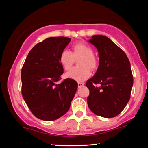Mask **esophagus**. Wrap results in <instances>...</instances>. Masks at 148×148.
<instances>
[{
    "instance_id": "obj_1",
    "label": "esophagus",
    "mask_w": 148,
    "mask_h": 148,
    "mask_svg": "<svg viewBox=\"0 0 148 148\" xmlns=\"http://www.w3.org/2000/svg\"><path fill=\"white\" fill-rule=\"evenodd\" d=\"M83 86H84V83H81V82L78 83V86L79 87H82Z\"/></svg>"
}]
</instances>
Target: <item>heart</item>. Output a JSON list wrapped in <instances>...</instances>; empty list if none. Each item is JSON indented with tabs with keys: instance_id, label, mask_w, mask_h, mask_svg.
<instances>
[{
	"instance_id": "b5f03b06",
	"label": "heart",
	"mask_w": 148,
	"mask_h": 148,
	"mask_svg": "<svg viewBox=\"0 0 148 148\" xmlns=\"http://www.w3.org/2000/svg\"><path fill=\"white\" fill-rule=\"evenodd\" d=\"M80 58L77 62L79 66L72 68L66 74V77L72 80L82 82L90 77L91 71L97 69L98 60L93 55V50L85 43H77L72 46V51L63 50L59 56V62L65 70L72 66L74 60Z\"/></svg>"
}]
</instances>
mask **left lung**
<instances>
[{
	"mask_svg": "<svg viewBox=\"0 0 148 148\" xmlns=\"http://www.w3.org/2000/svg\"><path fill=\"white\" fill-rule=\"evenodd\" d=\"M88 41L98 49L100 60L96 73L86 84L90 90L88 105L98 116L114 117L131 98L134 78L129 60L108 37L95 35Z\"/></svg>",
	"mask_w": 148,
	"mask_h": 148,
	"instance_id": "8db88e82",
	"label": "left lung"
}]
</instances>
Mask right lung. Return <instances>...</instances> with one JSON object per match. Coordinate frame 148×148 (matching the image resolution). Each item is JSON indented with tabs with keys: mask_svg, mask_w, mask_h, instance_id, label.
<instances>
[{
	"mask_svg": "<svg viewBox=\"0 0 148 148\" xmlns=\"http://www.w3.org/2000/svg\"><path fill=\"white\" fill-rule=\"evenodd\" d=\"M71 41L64 36L50 37L30 50L22 66V94L38 119L53 121L67 112L77 90L71 79L58 84L63 74L60 54Z\"/></svg>",
	"mask_w": 148,
	"mask_h": 148,
	"instance_id": "add662e5",
	"label": "right lung"
}]
</instances>
